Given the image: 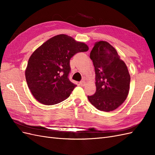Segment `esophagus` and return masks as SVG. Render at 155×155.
I'll return each instance as SVG.
<instances>
[{"label":"esophagus","instance_id":"esophagus-1","mask_svg":"<svg viewBox=\"0 0 155 155\" xmlns=\"http://www.w3.org/2000/svg\"><path fill=\"white\" fill-rule=\"evenodd\" d=\"M79 85L81 86V87L85 86V82L84 81H80V82H79Z\"/></svg>","mask_w":155,"mask_h":155}]
</instances>
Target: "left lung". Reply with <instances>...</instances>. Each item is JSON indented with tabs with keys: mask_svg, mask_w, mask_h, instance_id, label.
I'll use <instances>...</instances> for the list:
<instances>
[{
	"mask_svg": "<svg viewBox=\"0 0 155 155\" xmlns=\"http://www.w3.org/2000/svg\"><path fill=\"white\" fill-rule=\"evenodd\" d=\"M90 58L96 74V91L88 99L97 109L109 112L123 104L129 94L130 76L116 49L106 41L96 43Z\"/></svg>",
	"mask_w": 155,
	"mask_h": 155,
	"instance_id": "1",
	"label": "left lung"
}]
</instances>
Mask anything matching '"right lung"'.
Here are the masks:
<instances>
[{"label": "right lung", "mask_w": 155, "mask_h": 155, "mask_svg": "<svg viewBox=\"0 0 155 155\" xmlns=\"http://www.w3.org/2000/svg\"><path fill=\"white\" fill-rule=\"evenodd\" d=\"M88 46L67 35L51 37L31 54L25 76L33 96L41 104H58L68 97L77 85L69 80L70 60Z\"/></svg>", "instance_id": "right-lung-1"}]
</instances>
